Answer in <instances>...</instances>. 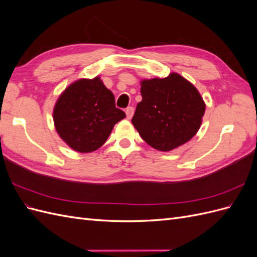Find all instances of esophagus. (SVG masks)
Returning <instances> with one entry per match:
<instances>
[{
  "label": "esophagus",
  "instance_id": "34e87169",
  "mask_svg": "<svg viewBox=\"0 0 257 257\" xmlns=\"http://www.w3.org/2000/svg\"><path fill=\"white\" fill-rule=\"evenodd\" d=\"M125 113H126V118L130 120L132 119V116L134 114V108L133 107H127L125 109Z\"/></svg>",
  "mask_w": 257,
  "mask_h": 257
}]
</instances>
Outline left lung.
I'll list each match as a JSON object with an SVG mask.
<instances>
[{"label": "left lung", "mask_w": 257, "mask_h": 257, "mask_svg": "<svg viewBox=\"0 0 257 257\" xmlns=\"http://www.w3.org/2000/svg\"><path fill=\"white\" fill-rule=\"evenodd\" d=\"M141 85L143 99L132 123L148 145L167 152L196 135L206 104L189 80L172 73L165 78L144 79Z\"/></svg>", "instance_id": "obj_1"}]
</instances>
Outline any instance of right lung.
I'll return each instance as SVG.
<instances>
[{
    "mask_svg": "<svg viewBox=\"0 0 257 257\" xmlns=\"http://www.w3.org/2000/svg\"><path fill=\"white\" fill-rule=\"evenodd\" d=\"M125 113L115 108L114 96L99 77L74 81L61 93L53 108L57 133L69 148L89 153L102 147Z\"/></svg>",
    "mask_w": 257,
    "mask_h": 257,
    "instance_id": "add662e5",
    "label": "right lung"
}]
</instances>
